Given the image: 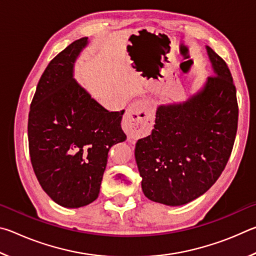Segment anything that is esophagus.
I'll return each instance as SVG.
<instances>
[{
    "instance_id": "1",
    "label": "esophagus",
    "mask_w": 256,
    "mask_h": 256,
    "mask_svg": "<svg viewBox=\"0 0 256 256\" xmlns=\"http://www.w3.org/2000/svg\"><path fill=\"white\" fill-rule=\"evenodd\" d=\"M154 124V112L146 100H136L130 107L123 122V130L132 140L148 136Z\"/></svg>"
}]
</instances>
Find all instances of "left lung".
Segmentation results:
<instances>
[{"mask_svg":"<svg viewBox=\"0 0 256 256\" xmlns=\"http://www.w3.org/2000/svg\"><path fill=\"white\" fill-rule=\"evenodd\" d=\"M212 76L185 102L159 105L154 128L136 144L144 196L177 206L196 200L222 175L237 132L236 88L227 64L209 46Z\"/></svg>","mask_w":256,"mask_h":256,"instance_id":"1","label":"left lung"}]
</instances>
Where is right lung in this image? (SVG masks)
I'll return each instance as SVG.
<instances>
[{"mask_svg":"<svg viewBox=\"0 0 256 256\" xmlns=\"http://www.w3.org/2000/svg\"><path fill=\"white\" fill-rule=\"evenodd\" d=\"M88 37L50 60L30 105L28 140L38 182L52 200L81 208L99 196L108 151L126 140L124 110L108 112L74 79V64Z\"/></svg>","mask_w":256,"mask_h":256,"instance_id":"right-lung-1","label":"right lung"}]
</instances>
